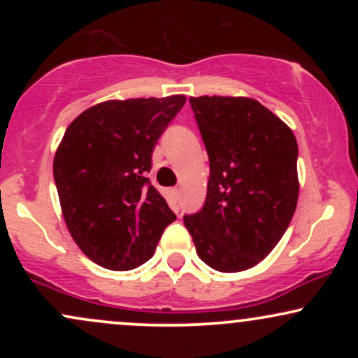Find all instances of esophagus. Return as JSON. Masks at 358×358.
I'll return each mask as SVG.
<instances>
[{
	"mask_svg": "<svg viewBox=\"0 0 358 358\" xmlns=\"http://www.w3.org/2000/svg\"><path fill=\"white\" fill-rule=\"evenodd\" d=\"M171 195H173L175 199H178V196H180V188H178V187L171 188Z\"/></svg>",
	"mask_w": 358,
	"mask_h": 358,
	"instance_id": "obj_1",
	"label": "esophagus"
}]
</instances>
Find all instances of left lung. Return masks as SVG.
I'll use <instances>...</instances> for the list:
<instances>
[{"label":"left lung","mask_w":358,"mask_h":358,"mask_svg":"<svg viewBox=\"0 0 358 358\" xmlns=\"http://www.w3.org/2000/svg\"><path fill=\"white\" fill-rule=\"evenodd\" d=\"M190 104L210 176L203 208L185 215V227L212 269H250L276 248L296 210V138L250 97L200 96Z\"/></svg>","instance_id":"obj_1"}]
</instances>
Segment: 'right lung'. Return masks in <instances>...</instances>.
Wrapping results in <instances>:
<instances>
[{
    "mask_svg": "<svg viewBox=\"0 0 358 358\" xmlns=\"http://www.w3.org/2000/svg\"><path fill=\"white\" fill-rule=\"evenodd\" d=\"M187 97L104 101L65 131L53 178L72 239L90 261L129 271L155 254L176 219L146 173L155 145Z\"/></svg>",
    "mask_w": 358,
    "mask_h": 358,
    "instance_id": "add662e5",
    "label": "right lung"
}]
</instances>
